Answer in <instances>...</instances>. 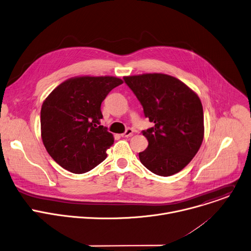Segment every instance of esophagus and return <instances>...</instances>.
I'll list each match as a JSON object with an SVG mask.
<instances>
[{
  "label": "esophagus",
  "mask_w": 251,
  "mask_h": 251,
  "mask_svg": "<svg viewBox=\"0 0 251 251\" xmlns=\"http://www.w3.org/2000/svg\"><path fill=\"white\" fill-rule=\"evenodd\" d=\"M133 133V130L131 128H126V131L124 133H122V136L123 137H128V136H131Z\"/></svg>",
  "instance_id": "34e87169"
}]
</instances>
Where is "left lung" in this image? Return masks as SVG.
Instances as JSON below:
<instances>
[{
  "mask_svg": "<svg viewBox=\"0 0 251 251\" xmlns=\"http://www.w3.org/2000/svg\"><path fill=\"white\" fill-rule=\"evenodd\" d=\"M125 82L153 123L143 130L149 147L138 153L146 168L160 176L180 172L203 140V109L200 98L179 79L164 74L125 76Z\"/></svg>",
  "mask_w": 251,
  "mask_h": 251,
  "instance_id": "8db88e82",
  "label": "left lung"
}]
</instances>
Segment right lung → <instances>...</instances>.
I'll use <instances>...</instances> for the list:
<instances>
[{
	"label": "right lung",
	"mask_w": 251,
	"mask_h": 251,
	"mask_svg": "<svg viewBox=\"0 0 251 251\" xmlns=\"http://www.w3.org/2000/svg\"><path fill=\"white\" fill-rule=\"evenodd\" d=\"M123 80L115 76H78L62 82L41 109L44 146L62 168L85 174L107 156L114 136L100 125V104Z\"/></svg>",
	"instance_id": "obj_1"
}]
</instances>
